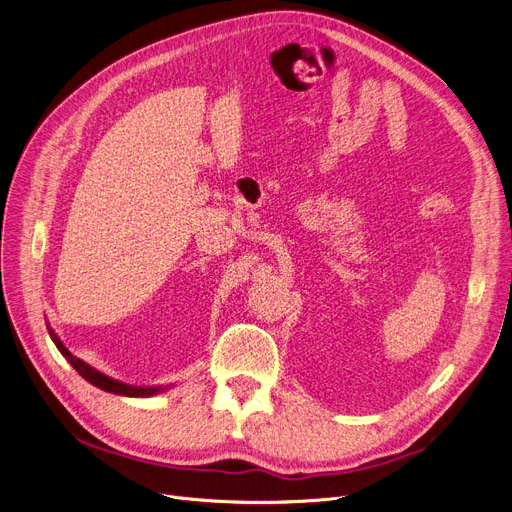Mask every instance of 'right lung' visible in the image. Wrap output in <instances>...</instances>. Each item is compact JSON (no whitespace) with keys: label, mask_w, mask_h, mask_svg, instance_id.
<instances>
[{"label":"right lung","mask_w":512,"mask_h":512,"mask_svg":"<svg viewBox=\"0 0 512 512\" xmlns=\"http://www.w3.org/2000/svg\"><path fill=\"white\" fill-rule=\"evenodd\" d=\"M47 330H49L51 341L55 343V347L59 349V353H62V355L68 359L70 366H72L86 382H90L93 386L105 390V393L122 395V397H153V395L163 393L165 388H169V384H167V386H132V384H126V382H119V380H115V378H111V376H107V374L95 370L93 366H88L86 362H82L80 357L72 355V353L66 349V345H64L62 341H59V337L55 335V330H53L49 324H47Z\"/></svg>","instance_id":"obj_1"}]
</instances>
